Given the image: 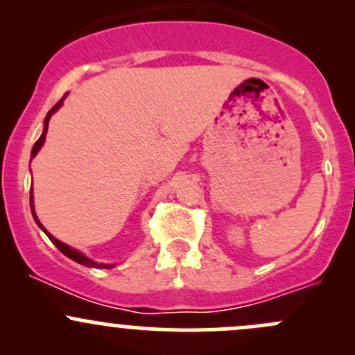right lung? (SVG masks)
I'll return each mask as SVG.
<instances>
[{
    "mask_svg": "<svg viewBox=\"0 0 355 355\" xmlns=\"http://www.w3.org/2000/svg\"><path fill=\"white\" fill-rule=\"evenodd\" d=\"M65 96H67V94H65ZM65 96H63V98L60 99V101L56 103V105L53 106V108L48 111V114H46V118H44V130H42L41 137L37 139V142H35V144H34V148H32V153H31V156H32V157H34L35 155H37V151H39V149H41V146L44 144V141H46V132H48V123H49V118H51V114L55 113V111L58 110L60 106L63 105V99H65ZM31 211H32V216H34L35 223H37L39 227H41L42 230H44V234L48 235V237H49V241H51L53 244H55L56 247H58V249H60V252H63V254H65L67 257H70V259H73L75 263H78V264H84V266H89V268H105V270H108V268H113V264H101V263H96V261L89 259V257H87V256H84V254H82V252H78V250L71 249V247H68L67 244H63V242H60L58 239H55V237H53V235L49 234V232L46 230L44 227H42V225H41V221L37 220V216H35V213H34V204H32V191H31Z\"/></svg>",
    "mask_w": 355,
    "mask_h": 355,
    "instance_id": "obj_1",
    "label": "right lung"
}]
</instances>
